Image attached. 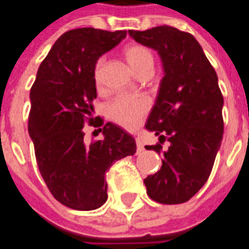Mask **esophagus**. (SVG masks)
Masks as SVG:
<instances>
[{
  "instance_id": "1",
  "label": "esophagus",
  "mask_w": 249,
  "mask_h": 249,
  "mask_svg": "<svg viewBox=\"0 0 249 249\" xmlns=\"http://www.w3.org/2000/svg\"><path fill=\"white\" fill-rule=\"evenodd\" d=\"M136 145H137V152H142L144 151V142L140 137H137L136 139Z\"/></svg>"
}]
</instances>
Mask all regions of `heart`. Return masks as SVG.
Segmentation results:
<instances>
[{
	"label": "heart",
	"instance_id": "obj_1",
	"mask_svg": "<svg viewBox=\"0 0 249 249\" xmlns=\"http://www.w3.org/2000/svg\"><path fill=\"white\" fill-rule=\"evenodd\" d=\"M124 58L129 67L140 75L142 72H152L154 69V55L147 47L140 44H130L124 48ZM102 64L104 60L100 59L94 69L95 86L100 89L102 83ZM148 101L142 97H132V95H119L109 105V117L126 129H133L137 126L139 121L148 110Z\"/></svg>",
	"mask_w": 249,
	"mask_h": 249
}]
</instances>
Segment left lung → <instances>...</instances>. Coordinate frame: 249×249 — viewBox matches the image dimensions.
Returning <instances> with one entry per match:
<instances>
[{
  "mask_svg": "<svg viewBox=\"0 0 249 249\" xmlns=\"http://www.w3.org/2000/svg\"><path fill=\"white\" fill-rule=\"evenodd\" d=\"M129 35L159 53L164 72L145 129L170 145L163 151L160 170L144 185L156 202L183 203L206 183L221 147L224 98L218 78L193 35L167 25ZM145 148L160 154L161 145Z\"/></svg>",
  "mask_w": 249,
  "mask_h": 249,
  "instance_id": "8db88e82",
  "label": "left lung"
}]
</instances>
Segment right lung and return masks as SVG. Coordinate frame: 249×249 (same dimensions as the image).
<instances>
[{
  "instance_id": "obj_1",
  "label": "right lung",
  "mask_w": 249,
  "mask_h": 249,
  "mask_svg": "<svg viewBox=\"0 0 249 249\" xmlns=\"http://www.w3.org/2000/svg\"><path fill=\"white\" fill-rule=\"evenodd\" d=\"M125 36L126 31L94 28L66 32L41 62L31 89L28 132L37 167L52 196L71 209L102 206L109 167L136 152L133 136L113 123L104 125L101 140L83 139L85 120L91 123L94 113L97 60Z\"/></svg>"
}]
</instances>
